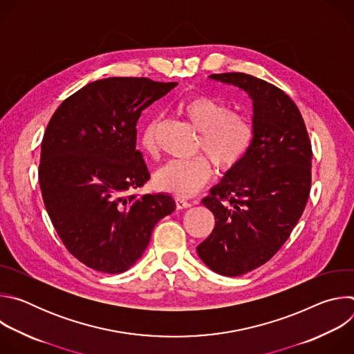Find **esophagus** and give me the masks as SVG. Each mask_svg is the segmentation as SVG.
I'll return each instance as SVG.
<instances>
[{
  "label": "esophagus",
  "instance_id": "esophagus-1",
  "mask_svg": "<svg viewBox=\"0 0 354 354\" xmlns=\"http://www.w3.org/2000/svg\"><path fill=\"white\" fill-rule=\"evenodd\" d=\"M175 205H176V209H187V207H190L192 205L189 203L187 200H185V198H182V197H176L175 198Z\"/></svg>",
  "mask_w": 354,
  "mask_h": 354
}]
</instances>
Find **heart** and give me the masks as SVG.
<instances>
[{
  "mask_svg": "<svg viewBox=\"0 0 354 354\" xmlns=\"http://www.w3.org/2000/svg\"><path fill=\"white\" fill-rule=\"evenodd\" d=\"M179 111L200 133L198 151H203L217 169H232L245 158L254 140V127L246 116L231 112L225 102L207 95L187 97L179 105ZM158 120L151 119L138 134V145L148 157L158 153ZM212 174V164L205 157L174 160L156 171L154 183L164 192L187 197L203 187Z\"/></svg>",
  "mask_w": 354,
  "mask_h": 354,
  "instance_id": "1",
  "label": "heart"
}]
</instances>
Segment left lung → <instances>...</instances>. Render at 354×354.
<instances>
[{"mask_svg":"<svg viewBox=\"0 0 354 354\" xmlns=\"http://www.w3.org/2000/svg\"><path fill=\"white\" fill-rule=\"evenodd\" d=\"M210 78L254 100L248 154L201 201L216 225L197 254L213 272L236 277L274 257L298 223L311 190L313 149L304 119L280 88L243 73Z\"/></svg>","mask_w":354,"mask_h":354,"instance_id":"left-lung-1","label":"left lung"}]
</instances>
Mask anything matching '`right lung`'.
Instances as JSON below:
<instances>
[{
    "instance_id": "add662e5",
    "label": "right lung",
    "mask_w": 354,
    "mask_h": 354,
    "mask_svg": "<svg viewBox=\"0 0 354 354\" xmlns=\"http://www.w3.org/2000/svg\"><path fill=\"white\" fill-rule=\"evenodd\" d=\"M176 85L97 80L68 96L47 124L39 165L44 206L70 254L96 272L130 269L156 224L176 207L165 193H130L149 179L136 124Z\"/></svg>"
}]
</instances>
